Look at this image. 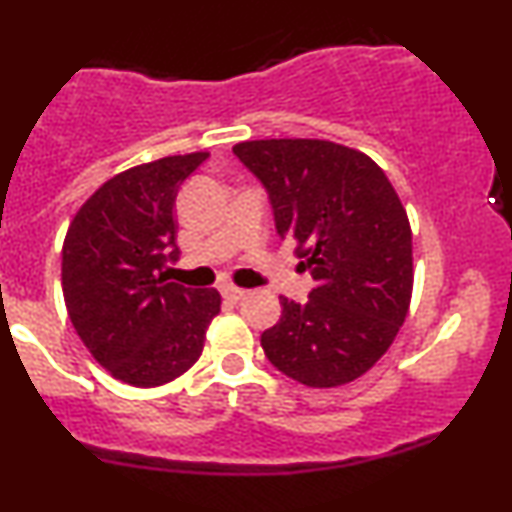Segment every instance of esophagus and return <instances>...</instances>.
<instances>
[{
	"instance_id": "esophagus-1",
	"label": "esophagus",
	"mask_w": 512,
	"mask_h": 512,
	"mask_svg": "<svg viewBox=\"0 0 512 512\" xmlns=\"http://www.w3.org/2000/svg\"><path fill=\"white\" fill-rule=\"evenodd\" d=\"M219 291H221V296L226 298L228 303H238L240 298H245V296H248V291L238 289V286H233V284H223Z\"/></svg>"
}]
</instances>
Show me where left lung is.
<instances>
[{
  "label": "left lung",
  "instance_id": "obj_1",
  "mask_svg": "<svg viewBox=\"0 0 512 512\" xmlns=\"http://www.w3.org/2000/svg\"><path fill=\"white\" fill-rule=\"evenodd\" d=\"M233 154L264 185L276 233L296 243L298 267L315 281L305 303L281 296L264 354L308 387L361 378L395 342L414 286L395 187L373 158L325 139H257Z\"/></svg>",
  "mask_w": 512,
  "mask_h": 512
}]
</instances>
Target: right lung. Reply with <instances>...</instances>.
Returning a JSON list of instances; mask_svg holds the SVG:
<instances>
[{
	"label": "right lung",
	"mask_w": 512,
	"mask_h": 512,
	"mask_svg": "<svg viewBox=\"0 0 512 512\" xmlns=\"http://www.w3.org/2000/svg\"><path fill=\"white\" fill-rule=\"evenodd\" d=\"M207 158L197 151L129 168L103 182L69 223V320L91 356L127 385H166L195 366L221 310L216 289H185L163 274L180 255L175 197Z\"/></svg>",
	"instance_id": "add662e5"
}]
</instances>
